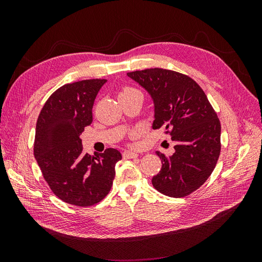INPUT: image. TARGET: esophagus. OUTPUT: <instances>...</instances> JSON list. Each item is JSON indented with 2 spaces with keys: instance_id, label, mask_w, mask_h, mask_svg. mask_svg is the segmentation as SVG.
<instances>
[{
  "instance_id": "34e87169",
  "label": "esophagus",
  "mask_w": 262,
  "mask_h": 262,
  "mask_svg": "<svg viewBox=\"0 0 262 262\" xmlns=\"http://www.w3.org/2000/svg\"><path fill=\"white\" fill-rule=\"evenodd\" d=\"M122 156L124 160H130V158L138 157V153L132 152V150H124V152L122 153Z\"/></svg>"
}]
</instances>
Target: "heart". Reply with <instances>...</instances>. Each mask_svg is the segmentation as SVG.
<instances>
[{
	"label": "heart",
	"instance_id": "heart-1",
	"mask_svg": "<svg viewBox=\"0 0 262 262\" xmlns=\"http://www.w3.org/2000/svg\"><path fill=\"white\" fill-rule=\"evenodd\" d=\"M137 95H141L142 96V94L139 90L134 89V87H132V86H123L120 90V92H119V99L129 98L132 96H137Z\"/></svg>",
	"mask_w": 262,
	"mask_h": 262
}]
</instances>
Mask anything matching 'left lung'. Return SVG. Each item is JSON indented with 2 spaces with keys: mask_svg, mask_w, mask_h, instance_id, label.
I'll return each mask as SVG.
<instances>
[{
  "mask_svg": "<svg viewBox=\"0 0 262 262\" xmlns=\"http://www.w3.org/2000/svg\"><path fill=\"white\" fill-rule=\"evenodd\" d=\"M128 76L150 94L155 105L153 129H163L176 142L175 153L156 152L162 169L152 178L161 193L184 198L210 177L221 153V122L194 80L161 68L133 71Z\"/></svg>",
  "mask_w": 262,
  "mask_h": 262,
  "instance_id": "1",
  "label": "left lung"
}]
</instances>
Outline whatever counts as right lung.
<instances>
[{"label":"right lung","instance_id":"add662e5","mask_svg":"<svg viewBox=\"0 0 262 262\" xmlns=\"http://www.w3.org/2000/svg\"><path fill=\"white\" fill-rule=\"evenodd\" d=\"M105 78L61 86L39 114L34 155L51 191L76 207H91L109 193L115 165L121 160L116 148L91 156L83 154L80 138L93 121V105Z\"/></svg>","mask_w":262,"mask_h":262}]
</instances>
